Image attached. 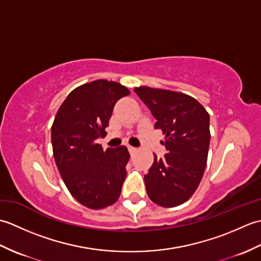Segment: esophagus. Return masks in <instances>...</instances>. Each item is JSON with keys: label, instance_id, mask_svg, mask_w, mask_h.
Listing matches in <instances>:
<instances>
[{"label": "esophagus", "instance_id": "obj_1", "mask_svg": "<svg viewBox=\"0 0 261 261\" xmlns=\"http://www.w3.org/2000/svg\"><path fill=\"white\" fill-rule=\"evenodd\" d=\"M127 150H129L130 154L132 156V154H135V153L138 151V149L135 148V147H129V148H127Z\"/></svg>", "mask_w": 261, "mask_h": 261}]
</instances>
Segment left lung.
<instances>
[{"label":"left lung","mask_w":261,"mask_h":261,"mask_svg":"<svg viewBox=\"0 0 261 261\" xmlns=\"http://www.w3.org/2000/svg\"><path fill=\"white\" fill-rule=\"evenodd\" d=\"M135 93L157 120L154 129L166 136L167 153L145 175L149 198L160 206L185 203L196 191L206 167L210 146V115L203 105L186 94L147 86Z\"/></svg>","instance_id":"1"}]
</instances>
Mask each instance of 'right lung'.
Listing matches in <instances>:
<instances>
[{"mask_svg": "<svg viewBox=\"0 0 261 261\" xmlns=\"http://www.w3.org/2000/svg\"><path fill=\"white\" fill-rule=\"evenodd\" d=\"M125 86L94 81L68 94L51 126L54 158L71 195L93 210L114 204L126 176L125 146L103 150L96 143L109 126L114 104L129 95Z\"/></svg>", "mask_w": 261, "mask_h": 261, "instance_id": "add662e5", "label": "right lung"}]
</instances>
